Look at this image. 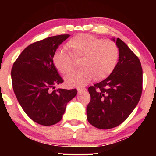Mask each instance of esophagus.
<instances>
[{
  "instance_id": "esophagus-1",
  "label": "esophagus",
  "mask_w": 156,
  "mask_h": 156,
  "mask_svg": "<svg viewBox=\"0 0 156 156\" xmlns=\"http://www.w3.org/2000/svg\"><path fill=\"white\" fill-rule=\"evenodd\" d=\"M77 90H78V93H80V92H86V91H87V89H85V88H78V89H77Z\"/></svg>"
}]
</instances>
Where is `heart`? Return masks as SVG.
Masks as SVG:
<instances>
[{"label": "heart", "instance_id": "heart-1", "mask_svg": "<svg viewBox=\"0 0 156 156\" xmlns=\"http://www.w3.org/2000/svg\"><path fill=\"white\" fill-rule=\"evenodd\" d=\"M64 49H58L53 55V63L62 74L73 67V58H80L79 69L66 76L69 87H82L92 79L99 81L110 76L115 69L119 55L117 44L111 39H103L94 36L79 34L68 40Z\"/></svg>", "mask_w": 156, "mask_h": 156}]
</instances>
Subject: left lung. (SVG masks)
<instances>
[{
  "mask_svg": "<svg viewBox=\"0 0 156 156\" xmlns=\"http://www.w3.org/2000/svg\"><path fill=\"white\" fill-rule=\"evenodd\" d=\"M119 51L112 74L88 90L91 101L87 107L88 122L99 129L115 128L136 108L142 92V68L139 58L120 39L112 38Z\"/></svg>",
  "mask_w": 156,
  "mask_h": 156,
  "instance_id": "1",
  "label": "left lung"
}]
</instances>
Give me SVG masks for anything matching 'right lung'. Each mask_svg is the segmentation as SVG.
Masks as SVG:
<instances>
[{"instance_id":"1","label":"right lung","mask_w":156,"mask_h":156,"mask_svg":"<svg viewBox=\"0 0 156 156\" xmlns=\"http://www.w3.org/2000/svg\"><path fill=\"white\" fill-rule=\"evenodd\" d=\"M69 34L48 37L23 50L12 67L13 90L23 111L33 121L50 126L62 119L76 89H55L64 80L53 63V55Z\"/></svg>"}]
</instances>
